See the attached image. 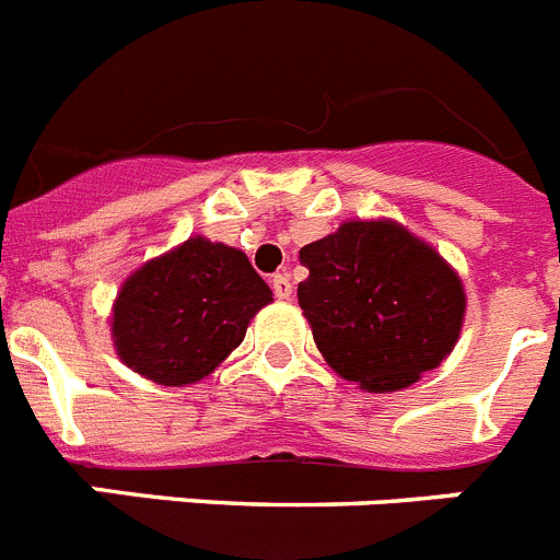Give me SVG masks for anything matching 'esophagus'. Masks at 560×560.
Segmentation results:
<instances>
[{
    "label": "esophagus",
    "instance_id": "34e87169",
    "mask_svg": "<svg viewBox=\"0 0 560 560\" xmlns=\"http://www.w3.org/2000/svg\"><path fill=\"white\" fill-rule=\"evenodd\" d=\"M271 289H275L277 300H291V294H294V283H291V277L285 271L271 277Z\"/></svg>",
    "mask_w": 560,
    "mask_h": 560
}]
</instances>
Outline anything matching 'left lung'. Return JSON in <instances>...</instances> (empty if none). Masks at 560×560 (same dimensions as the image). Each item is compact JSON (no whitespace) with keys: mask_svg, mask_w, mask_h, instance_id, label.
<instances>
[{"mask_svg":"<svg viewBox=\"0 0 560 560\" xmlns=\"http://www.w3.org/2000/svg\"><path fill=\"white\" fill-rule=\"evenodd\" d=\"M300 260L308 277L296 285V300L316 348L361 389L409 387L457 345L463 280L395 221H345L303 246Z\"/></svg>","mask_w":560,"mask_h":560,"instance_id":"obj_1","label":"left lung"}]
</instances>
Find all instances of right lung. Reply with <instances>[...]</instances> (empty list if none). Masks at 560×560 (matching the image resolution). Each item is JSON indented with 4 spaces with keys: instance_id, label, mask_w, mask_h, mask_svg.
<instances>
[{
    "instance_id": "obj_1",
    "label": "right lung",
    "mask_w": 560,
    "mask_h": 560,
    "mask_svg": "<svg viewBox=\"0 0 560 560\" xmlns=\"http://www.w3.org/2000/svg\"><path fill=\"white\" fill-rule=\"evenodd\" d=\"M269 303L271 289L244 252L187 237L122 283L112 308L114 348L153 384L185 387L219 368Z\"/></svg>"
}]
</instances>
